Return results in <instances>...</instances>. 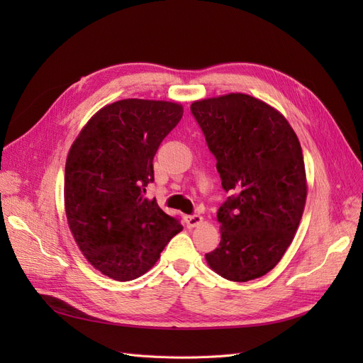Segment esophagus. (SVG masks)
Here are the masks:
<instances>
[{"label": "esophagus", "mask_w": 363, "mask_h": 363, "mask_svg": "<svg viewBox=\"0 0 363 363\" xmlns=\"http://www.w3.org/2000/svg\"><path fill=\"white\" fill-rule=\"evenodd\" d=\"M184 221H186V225L192 228V227H196L203 223V216L201 215H188L184 218Z\"/></svg>", "instance_id": "34e87169"}]
</instances>
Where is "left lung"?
I'll list each match as a JSON object with an SVG mask.
<instances>
[{
	"label": "left lung",
	"instance_id": "1",
	"mask_svg": "<svg viewBox=\"0 0 363 363\" xmlns=\"http://www.w3.org/2000/svg\"><path fill=\"white\" fill-rule=\"evenodd\" d=\"M191 112L233 194L216 213L221 242L207 265L232 281L259 279L286 252L304 212L300 140L277 108L247 94L194 101Z\"/></svg>",
	"mask_w": 363,
	"mask_h": 363
}]
</instances>
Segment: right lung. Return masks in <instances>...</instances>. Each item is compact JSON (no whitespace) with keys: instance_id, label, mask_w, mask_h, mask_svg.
<instances>
[{"instance_id":"1","label":"right lung","mask_w":363,"mask_h":363,"mask_svg":"<svg viewBox=\"0 0 363 363\" xmlns=\"http://www.w3.org/2000/svg\"><path fill=\"white\" fill-rule=\"evenodd\" d=\"M183 106L127 98L82 128L65 167V212L83 256L104 276L130 281L150 271L183 227L145 199L152 159Z\"/></svg>"}]
</instances>
